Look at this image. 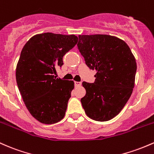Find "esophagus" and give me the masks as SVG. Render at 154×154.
<instances>
[{"mask_svg":"<svg viewBox=\"0 0 154 154\" xmlns=\"http://www.w3.org/2000/svg\"><path fill=\"white\" fill-rule=\"evenodd\" d=\"M82 85V83L79 82H75V86H80Z\"/></svg>","mask_w":154,"mask_h":154,"instance_id":"1","label":"esophagus"}]
</instances>
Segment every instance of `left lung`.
<instances>
[{
	"instance_id": "1",
	"label": "left lung",
	"mask_w": 154,
	"mask_h": 154,
	"mask_svg": "<svg viewBox=\"0 0 154 154\" xmlns=\"http://www.w3.org/2000/svg\"><path fill=\"white\" fill-rule=\"evenodd\" d=\"M78 49L88 67L95 70L94 83L84 82L81 102L88 117L97 122L114 118L134 86L137 63L123 40L109 35H79Z\"/></svg>"
}]
</instances>
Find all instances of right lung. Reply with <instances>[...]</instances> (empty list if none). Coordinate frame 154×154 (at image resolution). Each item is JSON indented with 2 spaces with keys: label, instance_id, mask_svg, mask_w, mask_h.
<instances>
[{
  "label": "right lung",
  "instance_id": "obj_1",
  "mask_svg": "<svg viewBox=\"0 0 154 154\" xmlns=\"http://www.w3.org/2000/svg\"><path fill=\"white\" fill-rule=\"evenodd\" d=\"M78 41L75 35L45 32L32 36L22 50L16 68L17 86L27 110L41 123L55 124L65 116L74 82L54 74Z\"/></svg>",
  "mask_w": 154,
  "mask_h": 154
}]
</instances>
